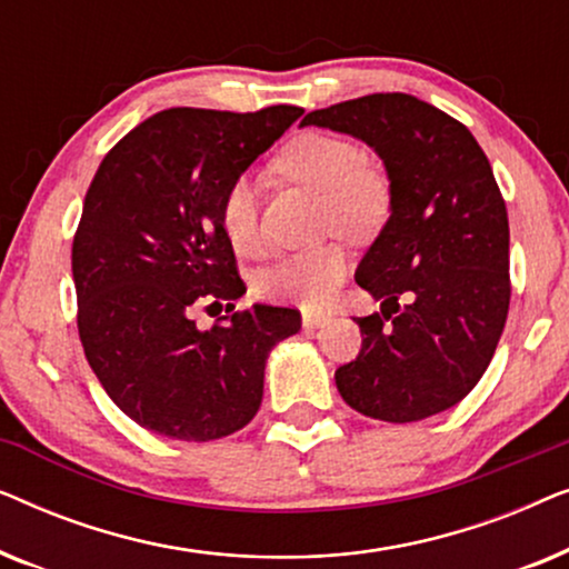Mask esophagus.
Segmentation results:
<instances>
[{
    "mask_svg": "<svg viewBox=\"0 0 569 569\" xmlns=\"http://www.w3.org/2000/svg\"><path fill=\"white\" fill-rule=\"evenodd\" d=\"M329 323V313H313V310H302V326H306L308 331L313 329H321V326Z\"/></svg>",
    "mask_w": 569,
    "mask_h": 569,
    "instance_id": "34e87169",
    "label": "esophagus"
}]
</instances>
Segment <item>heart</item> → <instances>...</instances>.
Masks as SVG:
<instances>
[{"label": "heart", "instance_id": "obj_1", "mask_svg": "<svg viewBox=\"0 0 569 569\" xmlns=\"http://www.w3.org/2000/svg\"><path fill=\"white\" fill-rule=\"evenodd\" d=\"M277 170L295 183L323 197L321 220L326 230L347 238L368 236L391 209V183L386 173L365 160L352 139L329 131H306L277 154ZM261 189L251 176L232 178L222 193L220 224L228 243L243 259L267 251L261 232ZM347 274V256L337 246L287 253L256 279V290L269 300L318 306L337 290Z\"/></svg>", "mask_w": 569, "mask_h": 569}]
</instances>
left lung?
<instances>
[{"label":"left lung","mask_w":569,"mask_h":569,"mask_svg":"<svg viewBox=\"0 0 569 569\" xmlns=\"http://www.w3.org/2000/svg\"><path fill=\"white\" fill-rule=\"evenodd\" d=\"M370 144L391 181V217L357 267L380 313L357 318L362 349L337 370L349 407L419 422L456 407L492 362L510 308L508 209L461 121L407 92L310 111Z\"/></svg>","instance_id":"8db88e82"}]
</instances>
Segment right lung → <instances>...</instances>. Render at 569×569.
Segmentation results:
<instances>
[{"label":"right lung","mask_w":569,"mask_h":569,"mask_svg":"<svg viewBox=\"0 0 569 569\" xmlns=\"http://www.w3.org/2000/svg\"><path fill=\"white\" fill-rule=\"evenodd\" d=\"M302 116L168 108L119 139L92 178L72 243L77 329L92 372L129 419L170 440L228 438L256 417L271 347L300 310L256 302L220 224L222 193ZM229 300L199 330L192 313Z\"/></svg>","instance_id":"obj_1"}]
</instances>
